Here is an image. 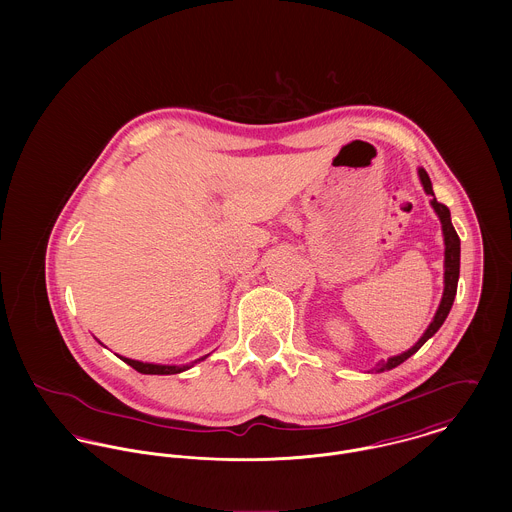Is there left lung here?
Wrapping results in <instances>:
<instances>
[{
	"instance_id": "8db88e82",
	"label": "left lung",
	"mask_w": 512,
	"mask_h": 512,
	"mask_svg": "<svg viewBox=\"0 0 512 512\" xmlns=\"http://www.w3.org/2000/svg\"><path fill=\"white\" fill-rule=\"evenodd\" d=\"M418 177H420V183L426 191V195L432 197L430 205L432 209L436 211L439 222H441V232H443V244H445V252H443V295H441V301H439L438 311L432 319V323L428 325V329L424 331V335L414 343V347H410L408 351L400 353V355H394L390 357L388 361H380L378 365L374 366L372 370L376 372H384V370H390L394 366L402 365L406 359H410L428 339H432L436 333H438L439 327L443 325V321L447 319L449 315V309L453 305V299H455V293H457V282H459V256H461V242H459V236L451 224V213L445 205L438 203L436 195H434V189H432V181H430V175L426 173L424 167H418Z\"/></svg>"
}]
</instances>
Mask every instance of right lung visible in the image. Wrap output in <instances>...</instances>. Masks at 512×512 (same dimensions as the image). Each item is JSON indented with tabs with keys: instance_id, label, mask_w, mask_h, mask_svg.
<instances>
[{
	"instance_id": "1",
	"label": "right lung",
	"mask_w": 512,
	"mask_h": 512,
	"mask_svg": "<svg viewBox=\"0 0 512 512\" xmlns=\"http://www.w3.org/2000/svg\"><path fill=\"white\" fill-rule=\"evenodd\" d=\"M118 357H120V355H118ZM207 357H209V355H205V357H201V359H197V361H193V363H189V365H155V363H142V361H134V359H126V357H120V359H122L126 365H130L132 368H136L138 372H142V374H179V372L189 370L191 366L205 361Z\"/></svg>"
}]
</instances>
